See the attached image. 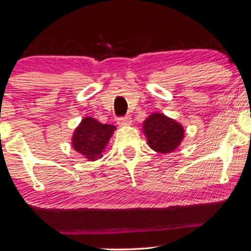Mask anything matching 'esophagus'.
Listing matches in <instances>:
<instances>
[{"label":"esophagus","mask_w":251,"mask_h":251,"mask_svg":"<svg viewBox=\"0 0 251 251\" xmlns=\"http://www.w3.org/2000/svg\"><path fill=\"white\" fill-rule=\"evenodd\" d=\"M117 123L120 126H130L131 125V117H130V115H126V117H123V118H118Z\"/></svg>","instance_id":"34e87169"}]
</instances>
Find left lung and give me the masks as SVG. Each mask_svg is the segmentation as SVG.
<instances>
[{
	"instance_id": "8db88e82",
	"label": "left lung",
	"mask_w": 251,
	"mask_h": 251,
	"mask_svg": "<svg viewBox=\"0 0 251 251\" xmlns=\"http://www.w3.org/2000/svg\"><path fill=\"white\" fill-rule=\"evenodd\" d=\"M150 148L160 153L173 152L184 139V128L180 123L163 113H152L142 126Z\"/></svg>"
}]
</instances>
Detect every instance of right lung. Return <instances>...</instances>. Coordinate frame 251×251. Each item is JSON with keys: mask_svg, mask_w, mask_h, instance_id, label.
Here are the masks:
<instances>
[{"mask_svg": "<svg viewBox=\"0 0 251 251\" xmlns=\"http://www.w3.org/2000/svg\"><path fill=\"white\" fill-rule=\"evenodd\" d=\"M115 129L114 126L103 125L94 118H84L73 134V148L88 160L100 159Z\"/></svg>", "mask_w": 251, "mask_h": 251, "instance_id": "right-lung-1", "label": "right lung"}]
</instances>
